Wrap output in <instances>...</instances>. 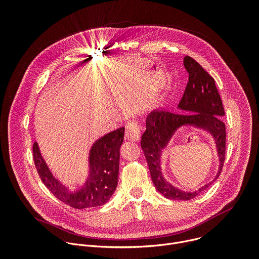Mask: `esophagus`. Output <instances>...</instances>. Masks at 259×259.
Masks as SVG:
<instances>
[{"instance_id":"esophagus-1","label":"esophagus","mask_w":259,"mask_h":259,"mask_svg":"<svg viewBox=\"0 0 259 259\" xmlns=\"http://www.w3.org/2000/svg\"><path fill=\"white\" fill-rule=\"evenodd\" d=\"M140 135V126L136 121H130L126 124L125 137L132 141H137Z\"/></svg>"}]
</instances>
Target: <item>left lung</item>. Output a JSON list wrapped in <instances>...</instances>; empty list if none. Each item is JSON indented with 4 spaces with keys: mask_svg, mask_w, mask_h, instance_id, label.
<instances>
[{
    "mask_svg": "<svg viewBox=\"0 0 259 259\" xmlns=\"http://www.w3.org/2000/svg\"><path fill=\"white\" fill-rule=\"evenodd\" d=\"M183 64L189 73V82L178 107L192 112L191 114H176L166 109H156L146 117V130L141 136V149L151 172L152 180L158 192L171 200L188 201L209 188L210 183L196 192H182L168 183L161 172L160 158L162 150L168 143L175 130L181 125H196L207 129L214 137L219 156V170L216 180L223 170L226 160V124L221 117L225 108L214 79L191 56H186Z\"/></svg>",
    "mask_w": 259,
    "mask_h": 259,
    "instance_id": "left-lung-1",
    "label": "left lung"
}]
</instances>
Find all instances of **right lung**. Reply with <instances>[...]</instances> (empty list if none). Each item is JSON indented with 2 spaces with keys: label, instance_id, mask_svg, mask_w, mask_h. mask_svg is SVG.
I'll list each match as a JSON object with an SVG mask.
<instances>
[{
  "label": "right lung",
  "instance_id": "add662e5",
  "mask_svg": "<svg viewBox=\"0 0 259 259\" xmlns=\"http://www.w3.org/2000/svg\"><path fill=\"white\" fill-rule=\"evenodd\" d=\"M125 128H120L98 139L90 151V175L82 191L70 194L52 176L44 162L38 143L32 144L34 166L47 189L61 202L85 209L105 204L118 186L120 147L124 140Z\"/></svg>",
  "mask_w": 259,
  "mask_h": 259
}]
</instances>
